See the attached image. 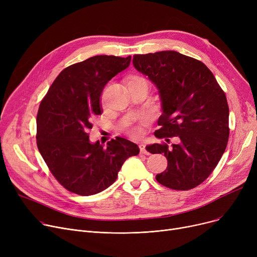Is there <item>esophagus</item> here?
Here are the masks:
<instances>
[{
    "label": "esophagus",
    "instance_id": "esophagus-1",
    "mask_svg": "<svg viewBox=\"0 0 257 257\" xmlns=\"http://www.w3.org/2000/svg\"><path fill=\"white\" fill-rule=\"evenodd\" d=\"M139 147H140V151H141L142 154H149V152H148V151L146 150V146H145V145L141 144Z\"/></svg>",
    "mask_w": 257,
    "mask_h": 257
}]
</instances>
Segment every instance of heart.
I'll return each mask as SVG.
<instances>
[{
  "mask_svg": "<svg viewBox=\"0 0 257 257\" xmlns=\"http://www.w3.org/2000/svg\"><path fill=\"white\" fill-rule=\"evenodd\" d=\"M133 80H145V79H143L142 77H132L129 81H133ZM127 131H128V133L130 134L132 138H140L142 136V133H143L142 127L140 125L132 126V127L128 128Z\"/></svg>",
  "mask_w": 257,
  "mask_h": 257,
  "instance_id": "heart-1",
  "label": "heart"
}]
</instances>
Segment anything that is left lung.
<instances>
[{"mask_svg": "<svg viewBox=\"0 0 257 257\" xmlns=\"http://www.w3.org/2000/svg\"><path fill=\"white\" fill-rule=\"evenodd\" d=\"M133 65L158 88L163 114L157 139L177 137L178 144L148 146L164 153L167 170L156 180L172 190L187 191L201 184L217 167L229 139V107L225 92L208 67L175 51L133 56Z\"/></svg>", "mask_w": 257, "mask_h": 257, "instance_id": "1", "label": "left lung"}]
</instances>
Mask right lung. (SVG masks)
Returning <instances> with one entry per match:
<instances>
[{"instance_id": "add662e5", "label": "right lung", "mask_w": 257, "mask_h": 257, "mask_svg": "<svg viewBox=\"0 0 257 257\" xmlns=\"http://www.w3.org/2000/svg\"><path fill=\"white\" fill-rule=\"evenodd\" d=\"M131 56L98 55L72 64L54 80L40 102L36 143L50 172L69 192L98 194L110 186L125 160L140 153L123 138L89 142L91 117L102 113L100 97L106 83L129 66Z\"/></svg>"}]
</instances>
